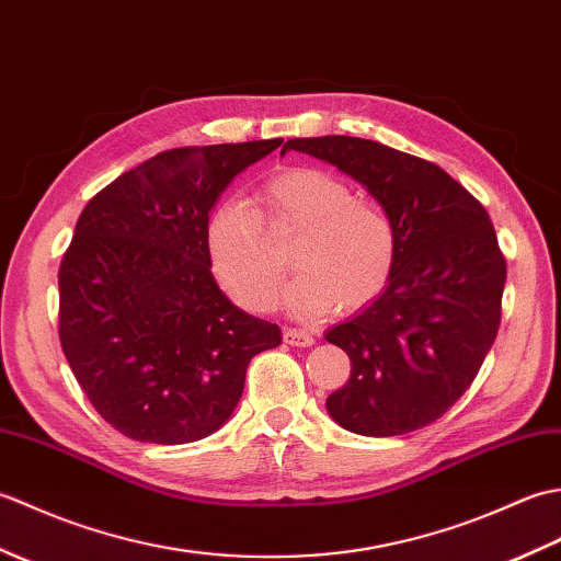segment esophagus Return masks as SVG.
Returning <instances> with one entry per match:
<instances>
[{
	"label": "esophagus",
	"instance_id": "esophagus-1",
	"mask_svg": "<svg viewBox=\"0 0 561 561\" xmlns=\"http://www.w3.org/2000/svg\"><path fill=\"white\" fill-rule=\"evenodd\" d=\"M284 342L291 344V347H311V344L316 342V337L308 330L287 328V330H284Z\"/></svg>",
	"mask_w": 561,
	"mask_h": 561
}]
</instances>
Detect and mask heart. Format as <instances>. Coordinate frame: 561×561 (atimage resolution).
<instances>
[{"mask_svg": "<svg viewBox=\"0 0 561 561\" xmlns=\"http://www.w3.org/2000/svg\"><path fill=\"white\" fill-rule=\"evenodd\" d=\"M260 211L226 199L207 221V257L214 277L250 313L277 304L284 265L262 231H299L291 265L299 270L284 291L294 318L318 320L359 311L386 289L396 262V231L386 211L356 199L352 187L318 169H287L262 185Z\"/></svg>", "mask_w": 561, "mask_h": 561, "instance_id": "b5f03b06", "label": "heart"}]
</instances>
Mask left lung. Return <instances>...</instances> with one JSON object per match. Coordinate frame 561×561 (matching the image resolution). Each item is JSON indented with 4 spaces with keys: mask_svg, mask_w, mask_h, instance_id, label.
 <instances>
[{
    "mask_svg": "<svg viewBox=\"0 0 561 561\" xmlns=\"http://www.w3.org/2000/svg\"><path fill=\"white\" fill-rule=\"evenodd\" d=\"M291 149L359 183L396 231L386 289L325 335L352 362L328 414L362 436L436 422L470 388L502 320L506 260L490 214L436 163L380 141L328 135L289 139L282 153Z\"/></svg>",
    "mask_w": 561,
    "mask_h": 561,
    "instance_id": "8db88e82",
    "label": "left lung"
}]
</instances>
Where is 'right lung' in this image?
I'll use <instances>...</instances> for the list:
<instances>
[{
	"instance_id": "right-lung-1",
	"label": "right lung",
	"mask_w": 561,
	"mask_h": 561,
	"mask_svg": "<svg viewBox=\"0 0 561 561\" xmlns=\"http://www.w3.org/2000/svg\"><path fill=\"white\" fill-rule=\"evenodd\" d=\"M282 139L157 153L103 187L59 265V342L117 432L178 446L217 432L255 354L282 330L229 301L211 274L207 221L221 193Z\"/></svg>"
}]
</instances>
